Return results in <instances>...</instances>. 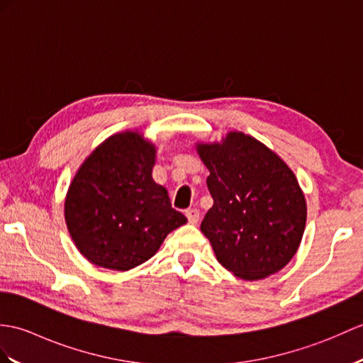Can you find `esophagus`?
Wrapping results in <instances>:
<instances>
[{"label": "esophagus", "mask_w": 363, "mask_h": 363, "mask_svg": "<svg viewBox=\"0 0 363 363\" xmlns=\"http://www.w3.org/2000/svg\"><path fill=\"white\" fill-rule=\"evenodd\" d=\"M185 216L190 224H196L199 221V210L198 208H189L185 210Z\"/></svg>", "instance_id": "esophagus-1"}]
</instances>
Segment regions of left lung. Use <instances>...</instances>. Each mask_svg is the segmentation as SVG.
Wrapping results in <instances>:
<instances>
[{"instance_id":"8db88e82","label":"left lung","mask_w":363,"mask_h":363,"mask_svg":"<svg viewBox=\"0 0 363 363\" xmlns=\"http://www.w3.org/2000/svg\"><path fill=\"white\" fill-rule=\"evenodd\" d=\"M210 172L213 206L201 223L216 259L242 280H261L297 254L306 199L296 174L275 151L241 131L196 143Z\"/></svg>"}]
</instances>
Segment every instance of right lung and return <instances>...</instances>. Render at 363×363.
I'll list each match as a JSON object with an SVG mask.
<instances>
[{"label": "right lung", "mask_w": 363, "mask_h": 363, "mask_svg": "<svg viewBox=\"0 0 363 363\" xmlns=\"http://www.w3.org/2000/svg\"><path fill=\"white\" fill-rule=\"evenodd\" d=\"M156 145L136 131L105 139L83 161L65 199V221L89 263L125 272L153 257L187 223L155 182Z\"/></svg>", "instance_id": "right-lung-1"}]
</instances>
